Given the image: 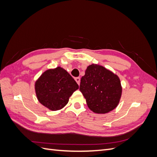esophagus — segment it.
Here are the masks:
<instances>
[{"mask_svg":"<svg viewBox=\"0 0 157 157\" xmlns=\"http://www.w3.org/2000/svg\"><path fill=\"white\" fill-rule=\"evenodd\" d=\"M75 79L76 80V82H77V84L79 85L80 82V77H76Z\"/></svg>","mask_w":157,"mask_h":157,"instance_id":"esophagus-1","label":"esophagus"}]
</instances>
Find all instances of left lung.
Segmentation results:
<instances>
[{
	"mask_svg": "<svg viewBox=\"0 0 157 157\" xmlns=\"http://www.w3.org/2000/svg\"><path fill=\"white\" fill-rule=\"evenodd\" d=\"M119 77L98 64H92L81 78L80 91L90 110L98 114L113 111L119 103L122 95Z\"/></svg>",
	"mask_w": 157,
	"mask_h": 157,
	"instance_id": "left-lung-1",
	"label": "left lung"
}]
</instances>
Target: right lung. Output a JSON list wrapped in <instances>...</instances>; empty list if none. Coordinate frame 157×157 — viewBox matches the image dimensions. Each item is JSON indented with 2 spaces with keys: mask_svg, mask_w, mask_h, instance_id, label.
I'll list each match as a JSON object with an SVG mask.
<instances>
[{
  "mask_svg": "<svg viewBox=\"0 0 157 157\" xmlns=\"http://www.w3.org/2000/svg\"><path fill=\"white\" fill-rule=\"evenodd\" d=\"M39 101L51 111H58L67 105L78 85L68 72L61 67L46 70L35 84Z\"/></svg>",
  "mask_w": 157,
  "mask_h": 157,
  "instance_id": "right-lung-1",
  "label": "right lung"
}]
</instances>
